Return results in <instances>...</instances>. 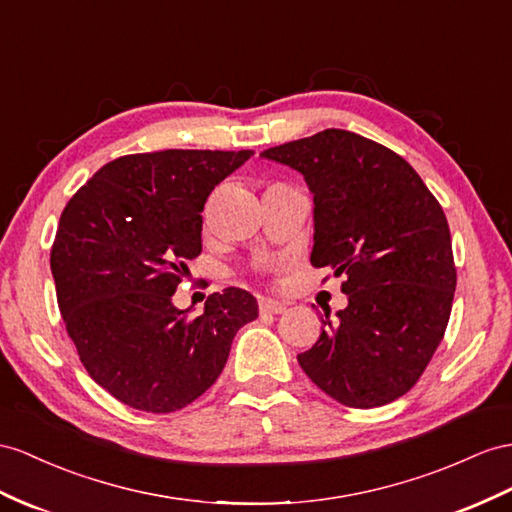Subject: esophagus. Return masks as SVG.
I'll return each mask as SVG.
<instances>
[{
    "label": "esophagus",
    "instance_id": "esophagus-1",
    "mask_svg": "<svg viewBox=\"0 0 512 512\" xmlns=\"http://www.w3.org/2000/svg\"><path fill=\"white\" fill-rule=\"evenodd\" d=\"M259 311H261V313H283V311H285V305L279 303V300L261 298V300H259Z\"/></svg>",
    "mask_w": 512,
    "mask_h": 512
}]
</instances>
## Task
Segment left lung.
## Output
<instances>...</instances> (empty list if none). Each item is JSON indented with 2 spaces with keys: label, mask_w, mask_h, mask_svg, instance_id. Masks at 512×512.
<instances>
[{
  "label": "left lung",
  "mask_w": 512,
  "mask_h": 512,
  "mask_svg": "<svg viewBox=\"0 0 512 512\" xmlns=\"http://www.w3.org/2000/svg\"><path fill=\"white\" fill-rule=\"evenodd\" d=\"M305 177L313 194L311 266L344 274L348 307L298 363L352 409L404 396L424 374L450 320L456 268L450 227L413 166L346 129L261 153Z\"/></svg>",
  "instance_id": "8db88e82"
}]
</instances>
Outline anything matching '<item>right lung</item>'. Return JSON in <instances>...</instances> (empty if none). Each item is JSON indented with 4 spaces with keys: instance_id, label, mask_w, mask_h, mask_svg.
<instances>
[{
    "instance_id": "1",
    "label": "right lung",
    "mask_w": 512,
    "mask_h": 512,
    "mask_svg": "<svg viewBox=\"0 0 512 512\" xmlns=\"http://www.w3.org/2000/svg\"><path fill=\"white\" fill-rule=\"evenodd\" d=\"M253 151L166 149L101 166L64 207L51 274L86 372L147 413H173L216 383L257 300L227 287L201 316L173 294L201 253L203 207Z\"/></svg>"
}]
</instances>
